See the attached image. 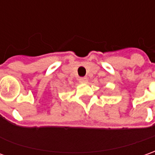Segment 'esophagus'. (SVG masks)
Here are the masks:
<instances>
[{
    "label": "esophagus",
    "instance_id": "obj_1",
    "mask_svg": "<svg viewBox=\"0 0 155 155\" xmlns=\"http://www.w3.org/2000/svg\"><path fill=\"white\" fill-rule=\"evenodd\" d=\"M80 82H81V83H86V82H87V78L86 77L80 78Z\"/></svg>",
    "mask_w": 155,
    "mask_h": 155
}]
</instances>
